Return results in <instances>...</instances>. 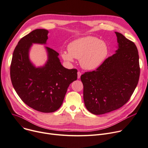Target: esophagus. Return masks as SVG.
Returning a JSON list of instances; mask_svg holds the SVG:
<instances>
[{"label":"esophagus","mask_w":148,"mask_h":148,"mask_svg":"<svg viewBox=\"0 0 148 148\" xmlns=\"http://www.w3.org/2000/svg\"><path fill=\"white\" fill-rule=\"evenodd\" d=\"M81 75H82V73L80 71H78V73H77V77H78V78H80Z\"/></svg>","instance_id":"34e87169"}]
</instances>
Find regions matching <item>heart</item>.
<instances>
[{
    "label": "heart",
    "mask_w": 148,
    "mask_h": 148,
    "mask_svg": "<svg viewBox=\"0 0 148 148\" xmlns=\"http://www.w3.org/2000/svg\"><path fill=\"white\" fill-rule=\"evenodd\" d=\"M68 52L62 51L61 56L67 62H73L74 58L80 60L84 69L92 70L99 67L108 55L105 42L93 36L83 37L71 42L68 46Z\"/></svg>",
    "instance_id": "heart-1"
}]
</instances>
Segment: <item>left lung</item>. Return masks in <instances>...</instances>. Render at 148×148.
Instances as JSON below:
<instances>
[{"label":"left lung","mask_w":148,"mask_h":148,"mask_svg":"<svg viewBox=\"0 0 148 148\" xmlns=\"http://www.w3.org/2000/svg\"><path fill=\"white\" fill-rule=\"evenodd\" d=\"M119 43L116 53L92 71L81 75L87 110L95 115L119 109L130 99L140 76L139 58L134 43L115 32Z\"/></svg>","instance_id":"8db88e82"}]
</instances>
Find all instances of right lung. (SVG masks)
<instances>
[{
	"label": "right lung",
	"instance_id": "obj_1",
	"mask_svg": "<svg viewBox=\"0 0 148 148\" xmlns=\"http://www.w3.org/2000/svg\"><path fill=\"white\" fill-rule=\"evenodd\" d=\"M48 31L36 29L25 36L15 47L10 66L12 84L21 99L42 112H53L62 104L67 88L77 78V69L68 70L61 64L59 53L46 47L49 60L45 66L36 68L28 58L32 43L45 44Z\"/></svg>",
	"mask_w": 148,
	"mask_h": 148
}]
</instances>
